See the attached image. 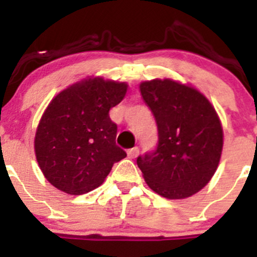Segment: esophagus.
I'll use <instances>...</instances> for the list:
<instances>
[{
  "label": "esophagus",
  "instance_id": "1",
  "mask_svg": "<svg viewBox=\"0 0 257 257\" xmlns=\"http://www.w3.org/2000/svg\"><path fill=\"white\" fill-rule=\"evenodd\" d=\"M138 154H139V148H138V147H135V148H131L127 151V156H128V158H136V157H138Z\"/></svg>",
  "mask_w": 257,
  "mask_h": 257
}]
</instances>
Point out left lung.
Here are the masks:
<instances>
[{"instance_id":"left-lung-1","label":"left lung","mask_w":257,"mask_h":257,"mask_svg":"<svg viewBox=\"0 0 257 257\" xmlns=\"http://www.w3.org/2000/svg\"><path fill=\"white\" fill-rule=\"evenodd\" d=\"M158 127L156 152L136 162L153 192L184 199L210 183L221 158V121L207 97L190 83L154 78L139 85Z\"/></svg>"}]
</instances>
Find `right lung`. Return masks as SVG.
Listing matches in <instances>:
<instances>
[{
    "label": "right lung",
    "mask_w": 257,
    "mask_h": 257,
    "mask_svg": "<svg viewBox=\"0 0 257 257\" xmlns=\"http://www.w3.org/2000/svg\"><path fill=\"white\" fill-rule=\"evenodd\" d=\"M128 85L88 76L54 96L38 122L36 160L51 185L79 196L103 184L113 163L126 157L115 145L117 124L109 110Z\"/></svg>",
    "instance_id": "1"
}]
</instances>
